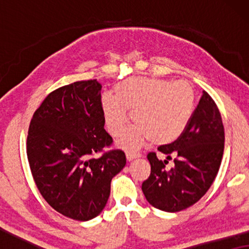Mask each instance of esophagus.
<instances>
[{"mask_svg": "<svg viewBox=\"0 0 249 249\" xmlns=\"http://www.w3.org/2000/svg\"><path fill=\"white\" fill-rule=\"evenodd\" d=\"M125 158H127L128 161H132V160L141 158V154H139V153H135V152H127L125 153Z\"/></svg>", "mask_w": 249, "mask_h": 249, "instance_id": "obj_1", "label": "esophagus"}]
</instances>
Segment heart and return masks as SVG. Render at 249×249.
Returning <instances> with one entry per match:
<instances>
[{
	"label": "heart",
	"mask_w": 249,
	"mask_h": 249,
	"mask_svg": "<svg viewBox=\"0 0 249 249\" xmlns=\"http://www.w3.org/2000/svg\"><path fill=\"white\" fill-rule=\"evenodd\" d=\"M195 89L186 80L135 77L113 88V97H102V113L107 131L113 137L124 134L130 112L135 125L119 145L134 149L151 139L154 145L176 142L188 127L195 108Z\"/></svg>",
	"instance_id": "obj_1"
}]
</instances>
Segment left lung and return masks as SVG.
I'll use <instances>...</instances> for the list:
<instances>
[{
  "label": "left lung",
  "mask_w": 249,
  "mask_h": 249,
  "mask_svg": "<svg viewBox=\"0 0 249 249\" xmlns=\"http://www.w3.org/2000/svg\"><path fill=\"white\" fill-rule=\"evenodd\" d=\"M224 149V128L219 108L206 91L194 111L181 137L159 152L174 160L175 166L166 173L167 161L149 153L151 175L142 185L147 202L165 212H179L194 205L205 195L219 172Z\"/></svg>",
  "instance_id": "1"
}]
</instances>
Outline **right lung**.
<instances>
[{"label": "right lung", "mask_w": 249, "mask_h": 249, "mask_svg": "<svg viewBox=\"0 0 249 249\" xmlns=\"http://www.w3.org/2000/svg\"><path fill=\"white\" fill-rule=\"evenodd\" d=\"M102 85L76 81L47 95L35 111L27 137L33 178L44 199L64 216L88 221L107 205L111 180L125 165L104 129Z\"/></svg>", "instance_id": "obj_1"}]
</instances>
